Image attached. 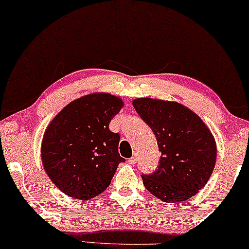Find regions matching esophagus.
<instances>
[{
    "label": "esophagus",
    "mask_w": 249,
    "mask_h": 249,
    "mask_svg": "<svg viewBox=\"0 0 249 249\" xmlns=\"http://www.w3.org/2000/svg\"><path fill=\"white\" fill-rule=\"evenodd\" d=\"M137 160H138V154H137V153H134V154H133V156H132L131 159L128 160V162H130L131 164H135V162H137Z\"/></svg>",
    "instance_id": "esophagus-1"
}]
</instances>
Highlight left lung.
<instances>
[{"label": "left lung", "mask_w": 249, "mask_h": 249, "mask_svg": "<svg viewBox=\"0 0 249 249\" xmlns=\"http://www.w3.org/2000/svg\"><path fill=\"white\" fill-rule=\"evenodd\" d=\"M134 109L155 134L161 152L155 172L142 175L144 187L166 203L191 199L215 168V138L199 116L174 101L140 97Z\"/></svg>", "instance_id": "obj_1"}]
</instances>
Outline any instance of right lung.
Here are the masks:
<instances>
[{
  "label": "right lung",
  "instance_id": "add662e5",
  "mask_svg": "<svg viewBox=\"0 0 249 249\" xmlns=\"http://www.w3.org/2000/svg\"><path fill=\"white\" fill-rule=\"evenodd\" d=\"M124 107L109 93H92L65 106L47 126L41 143L46 174L63 193L89 200L110 185L125 160L109 123Z\"/></svg>",
  "mask_w": 249,
  "mask_h": 249
}]
</instances>
